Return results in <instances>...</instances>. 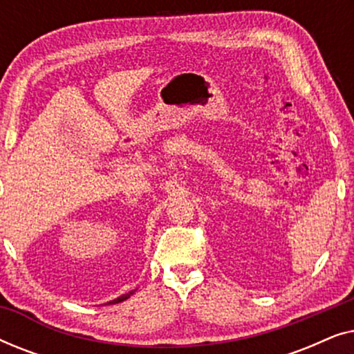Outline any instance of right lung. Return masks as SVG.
Masks as SVG:
<instances>
[{"label": "right lung", "instance_id": "add662e5", "mask_svg": "<svg viewBox=\"0 0 354 354\" xmlns=\"http://www.w3.org/2000/svg\"><path fill=\"white\" fill-rule=\"evenodd\" d=\"M130 295H133V290L132 292H129V293H125V295H122V297H119V298H115V299H113V301H111V304H115V303H120V301H124V299H127Z\"/></svg>", "mask_w": 354, "mask_h": 354}]
</instances>
